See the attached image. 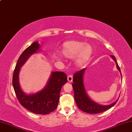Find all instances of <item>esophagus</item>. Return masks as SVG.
Returning <instances> with one entry per match:
<instances>
[{"instance_id": "esophagus-1", "label": "esophagus", "mask_w": 132, "mask_h": 132, "mask_svg": "<svg viewBox=\"0 0 132 132\" xmlns=\"http://www.w3.org/2000/svg\"><path fill=\"white\" fill-rule=\"evenodd\" d=\"M68 80L69 82H71L73 81V77L71 75H69L68 76Z\"/></svg>"}]
</instances>
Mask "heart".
I'll return each mask as SVG.
<instances>
[{
    "label": "heart",
    "mask_w": 132,
    "mask_h": 132,
    "mask_svg": "<svg viewBox=\"0 0 132 132\" xmlns=\"http://www.w3.org/2000/svg\"><path fill=\"white\" fill-rule=\"evenodd\" d=\"M93 53V48L90 44L86 42L71 40L62 44L59 50V53L65 59L74 58L75 66L81 68L88 63ZM56 61H61L59 56L55 57Z\"/></svg>",
    "instance_id": "1"
}]
</instances>
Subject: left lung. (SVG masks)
<instances>
[{
  "instance_id": "1",
  "label": "left lung",
  "mask_w": 132,
  "mask_h": 132,
  "mask_svg": "<svg viewBox=\"0 0 132 132\" xmlns=\"http://www.w3.org/2000/svg\"><path fill=\"white\" fill-rule=\"evenodd\" d=\"M110 56L115 62L117 68L118 70L119 71L122 77L120 68L115 56L113 55H111ZM86 70V68L82 69L81 70L76 73L73 76V83L72 84V86L73 90H74L75 100L78 108L85 112L92 113V114H97V113H101L108 110V109L111 108L117 103L119 97L117 101L113 102L112 104L107 105L99 104L91 100L88 96V94L87 93L84 85V75Z\"/></svg>"
}]
</instances>
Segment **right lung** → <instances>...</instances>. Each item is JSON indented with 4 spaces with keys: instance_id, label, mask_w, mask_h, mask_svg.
Instances as JSON below:
<instances>
[{
    "instance_id": "add662e5",
    "label": "right lung",
    "mask_w": 132,
    "mask_h": 132,
    "mask_svg": "<svg viewBox=\"0 0 132 132\" xmlns=\"http://www.w3.org/2000/svg\"><path fill=\"white\" fill-rule=\"evenodd\" d=\"M40 45L35 41L26 49L18 59L13 73V86L20 103L24 108L36 114H48L57 108L62 87L68 80L62 71H52L45 87L37 93L27 94L21 88L19 73L21 67L31 55L40 51Z\"/></svg>"
}]
</instances>
